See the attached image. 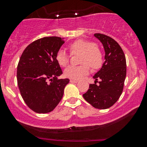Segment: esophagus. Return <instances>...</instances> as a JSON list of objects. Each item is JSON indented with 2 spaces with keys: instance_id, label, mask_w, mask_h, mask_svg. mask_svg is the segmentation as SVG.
I'll return each mask as SVG.
<instances>
[{
  "instance_id": "1",
  "label": "esophagus",
  "mask_w": 147,
  "mask_h": 147,
  "mask_svg": "<svg viewBox=\"0 0 147 147\" xmlns=\"http://www.w3.org/2000/svg\"><path fill=\"white\" fill-rule=\"evenodd\" d=\"M78 82V80H73V79L70 80V82H72V83H77Z\"/></svg>"
}]
</instances>
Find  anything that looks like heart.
Segmentation results:
<instances>
[{"instance_id": "1", "label": "heart", "mask_w": 147, "mask_h": 147, "mask_svg": "<svg viewBox=\"0 0 147 147\" xmlns=\"http://www.w3.org/2000/svg\"><path fill=\"white\" fill-rule=\"evenodd\" d=\"M71 54H80V64L79 67L69 66L64 71L65 77L70 79L79 80L90 73V67L97 69L103 65V54L98 46L94 42L84 39H78L68 46ZM55 60L60 66L66 67L69 63V57L63 50H60L55 55Z\"/></svg>"}]
</instances>
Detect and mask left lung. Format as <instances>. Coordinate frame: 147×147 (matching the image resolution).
<instances>
[{
	"label": "left lung",
	"instance_id": "obj_1",
	"mask_svg": "<svg viewBox=\"0 0 147 147\" xmlns=\"http://www.w3.org/2000/svg\"><path fill=\"white\" fill-rule=\"evenodd\" d=\"M94 35L103 45L105 61L93 76L94 84H90L83 97L94 108L105 109L112 107L122 93L127 75L126 58L121 47L113 38L101 33Z\"/></svg>",
	"mask_w": 147,
	"mask_h": 147
}]
</instances>
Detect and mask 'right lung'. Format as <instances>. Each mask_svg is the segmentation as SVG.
Segmentation results:
<instances>
[{"instance_id":"obj_1","label":"right lung","mask_w":147,"mask_h":147,"mask_svg":"<svg viewBox=\"0 0 147 147\" xmlns=\"http://www.w3.org/2000/svg\"><path fill=\"white\" fill-rule=\"evenodd\" d=\"M64 42L59 37L38 39L27 46L19 60L17 81L20 94L28 107L37 113L52 112L69 82L57 78L63 72L55 55Z\"/></svg>"}]
</instances>
